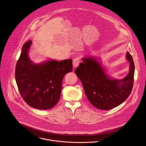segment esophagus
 Masks as SVG:
<instances>
[{"instance_id":"34e87169","label":"esophagus","mask_w":146,"mask_h":146,"mask_svg":"<svg viewBox=\"0 0 146 146\" xmlns=\"http://www.w3.org/2000/svg\"><path fill=\"white\" fill-rule=\"evenodd\" d=\"M80 63V58L79 57H77L74 58L73 61V65L74 68H76L79 65V64Z\"/></svg>"}]
</instances>
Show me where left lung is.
I'll list each match as a JSON object with an SVG mask.
<instances>
[{"label":"left lung","instance_id":"8db88e82","mask_svg":"<svg viewBox=\"0 0 146 146\" xmlns=\"http://www.w3.org/2000/svg\"><path fill=\"white\" fill-rule=\"evenodd\" d=\"M126 58L129 62V72L122 80L111 78L105 73L101 64L93 57L83 58V62H81L75 70L88 100L96 108L111 110L122 104L131 94L135 65L128 52Z\"/></svg>","mask_w":146,"mask_h":146}]
</instances>
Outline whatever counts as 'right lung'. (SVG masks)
Returning a JSON list of instances; mask_svg holds the SVG:
<instances>
[{
  "instance_id": "add662e5",
  "label": "right lung",
  "mask_w": 146,
  "mask_h": 146,
  "mask_svg": "<svg viewBox=\"0 0 146 146\" xmlns=\"http://www.w3.org/2000/svg\"><path fill=\"white\" fill-rule=\"evenodd\" d=\"M31 44V40H29L22 46L16 65V82L29 106L39 110L50 109L60 100L63 78L73 69L72 60H48L34 64L28 56Z\"/></svg>"
}]
</instances>
